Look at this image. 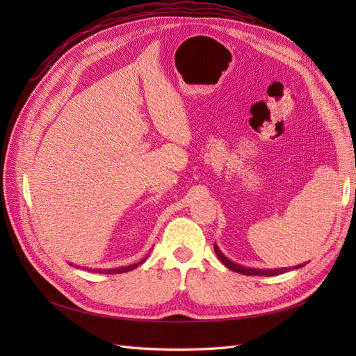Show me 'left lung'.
I'll use <instances>...</instances> for the list:
<instances>
[{
  "label": "left lung",
  "mask_w": 356,
  "mask_h": 356,
  "mask_svg": "<svg viewBox=\"0 0 356 356\" xmlns=\"http://www.w3.org/2000/svg\"><path fill=\"white\" fill-rule=\"evenodd\" d=\"M213 250H215V254H217V257L220 258V260L227 266L229 268H232L233 272H238V273H242V275H250V276H275V275H281L284 272H288V268H277V270H255V268H248V267H242L239 264H234L233 261H230L229 258H225L221 251L218 250L217 245H213ZM301 266H297L296 268H298Z\"/></svg>",
  "instance_id": "left-lung-1"
}]
</instances>
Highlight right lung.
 <instances>
[{
  "label": "right lung",
  "instance_id": "1",
  "mask_svg": "<svg viewBox=\"0 0 356 356\" xmlns=\"http://www.w3.org/2000/svg\"><path fill=\"white\" fill-rule=\"evenodd\" d=\"M145 260L139 261L136 264H132V266H127V267H118V268H110V270H96L98 273H106V275H113V273H124V272H131L134 270V268H136L139 264H143Z\"/></svg>",
  "mask_w": 356,
  "mask_h": 356
}]
</instances>
